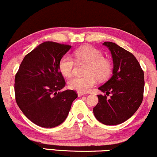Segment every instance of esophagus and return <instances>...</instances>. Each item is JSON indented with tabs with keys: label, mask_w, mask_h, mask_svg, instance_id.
<instances>
[{
	"label": "esophagus",
	"mask_w": 157,
	"mask_h": 157,
	"mask_svg": "<svg viewBox=\"0 0 157 157\" xmlns=\"http://www.w3.org/2000/svg\"><path fill=\"white\" fill-rule=\"evenodd\" d=\"M77 94H78V96L79 97H81V96H82V95H84L85 94V93H83V92H77Z\"/></svg>",
	"instance_id": "34e87169"
}]
</instances>
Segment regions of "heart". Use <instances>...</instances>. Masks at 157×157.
<instances>
[{"mask_svg":"<svg viewBox=\"0 0 157 157\" xmlns=\"http://www.w3.org/2000/svg\"><path fill=\"white\" fill-rule=\"evenodd\" d=\"M75 57L78 62L87 63L85 73L86 76L71 77L68 81V86L79 92H86L95 86L97 79L103 80L111 75L113 66L109 59L104 57L100 50L93 46H84L75 52ZM59 70L65 77L72 75L75 61L68 55L63 56L59 61Z\"/></svg>","mask_w":157,"mask_h":157,"instance_id":"heart-1","label":"heart"}]
</instances>
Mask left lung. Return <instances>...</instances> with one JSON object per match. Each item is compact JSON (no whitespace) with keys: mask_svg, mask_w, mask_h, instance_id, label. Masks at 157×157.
<instances>
[{"mask_svg":"<svg viewBox=\"0 0 157 157\" xmlns=\"http://www.w3.org/2000/svg\"><path fill=\"white\" fill-rule=\"evenodd\" d=\"M112 55L113 76L99 88L106 95H97L98 103L93 109L97 120L115 125L128 120L137 111L143 100L144 72L133 54L112 42H104Z\"/></svg>","mask_w":157,"mask_h":157,"instance_id":"8db88e82","label":"left lung"}]
</instances>
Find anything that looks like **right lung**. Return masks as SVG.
<instances>
[{
    "label": "right lung",
    "instance_id": "add662e5",
    "mask_svg": "<svg viewBox=\"0 0 157 157\" xmlns=\"http://www.w3.org/2000/svg\"><path fill=\"white\" fill-rule=\"evenodd\" d=\"M71 47L43 43L25 56L15 75L16 102L25 116L40 127L54 128L63 122L77 97L74 90L58 92L66 85L59 61Z\"/></svg>",
    "mask_w": 157,
    "mask_h": 157
}]
</instances>
